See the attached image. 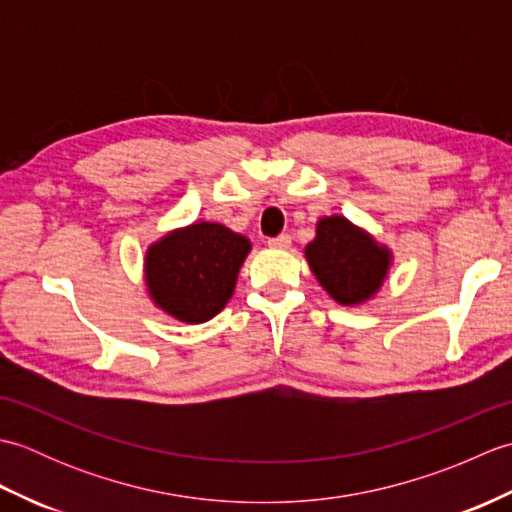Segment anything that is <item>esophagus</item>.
I'll return each mask as SVG.
<instances>
[{
	"label": "esophagus",
	"mask_w": 512,
	"mask_h": 512,
	"mask_svg": "<svg viewBox=\"0 0 512 512\" xmlns=\"http://www.w3.org/2000/svg\"><path fill=\"white\" fill-rule=\"evenodd\" d=\"M290 244H292L290 235H277V237H273V239H268V246H270V248L286 250V248H290Z\"/></svg>",
	"instance_id": "1"
}]
</instances>
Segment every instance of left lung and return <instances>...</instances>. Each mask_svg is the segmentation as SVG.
<instances>
[{
    "label": "left lung",
    "instance_id": "obj_1",
    "mask_svg": "<svg viewBox=\"0 0 512 512\" xmlns=\"http://www.w3.org/2000/svg\"><path fill=\"white\" fill-rule=\"evenodd\" d=\"M308 266L328 295L341 306H361L383 288L391 250L343 215L321 217L306 246Z\"/></svg>",
    "mask_w": 512,
    "mask_h": 512
}]
</instances>
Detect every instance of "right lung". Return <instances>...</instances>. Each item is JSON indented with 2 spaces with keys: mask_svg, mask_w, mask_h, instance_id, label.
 Segmentation results:
<instances>
[{
  "mask_svg": "<svg viewBox=\"0 0 512 512\" xmlns=\"http://www.w3.org/2000/svg\"><path fill=\"white\" fill-rule=\"evenodd\" d=\"M248 237L217 222L173 228L145 253L147 295L182 323L211 321L233 297Z\"/></svg>",
  "mask_w": 512,
  "mask_h": 512,
  "instance_id": "1",
  "label": "right lung"
}]
</instances>
